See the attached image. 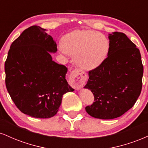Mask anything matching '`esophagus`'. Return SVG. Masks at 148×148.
Wrapping results in <instances>:
<instances>
[{
	"label": "esophagus",
	"mask_w": 148,
	"mask_h": 148,
	"mask_svg": "<svg viewBox=\"0 0 148 148\" xmlns=\"http://www.w3.org/2000/svg\"><path fill=\"white\" fill-rule=\"evenodd\" d=\"M69 81L73 88L79 89L84 86L86 81V74L79 69H74L69 76Z\"/></svg>",
	"instance_id": "1"
}]
</instances>
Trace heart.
<instances>
[{"label":"heart","mask_w":148,"mask_h":148,"mask_svg":"<svg viewBox=\"0 0 148 148\" xmlns=\"http://www.w3.org/2000/svg\"><path fill=\"white\" fill-rule=\"evenodd\" d=\"M64 51L75 56V62L81 69L90 70L102 63L110 49L106 36L94 30H76L62 40Z\"/></svg>","instance_id":"1"}]
</instances>
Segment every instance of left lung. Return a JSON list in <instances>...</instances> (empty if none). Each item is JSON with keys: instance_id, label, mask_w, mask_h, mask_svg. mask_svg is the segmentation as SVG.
Listing matches in <instances>:
<instances>
[{"instance_id": "obj_1", "label": "left lung", "mask_w": 148, "mask_h": 148, "mask_svg": "<svg viewBox=\"0 0 148 148\" xmlns=\"http://www.w3.org/2000/svg\"><path fill=\"white\" fill-rule=\"evenodd\" d=\"M108 56L88 72L85 88L94 95L86 111L95 118L109 120L123 115L135 104L142 90L143 65L140 51L123 33L109 35Z\"/></svg>"}]
</instances>
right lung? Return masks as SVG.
<instances>
[{
    "label": "right lung",
    "mask_w": 148,
    "mask_h": 148,
    "mask_svg": "<svg viewBox=\"0 0 148 148\" xmlns=\"http://www.w3.org/2000/svg\"><path fill=\"white\" fill-rule=\"evenodd\" d=\"M46 29L33 25L10 46L5 62V85L24 114L49 118L58 111L62 95L74 91L65 79L67 68L52 60L57 45Z\"/></svg>",
    "instance_id": "obj_1"
}]
</instances>
